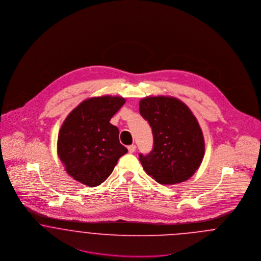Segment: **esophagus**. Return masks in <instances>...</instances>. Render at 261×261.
<instances>
[{
    "label": "esophagus",
    "instance_id": "34e87169",
    "mask_svg": "<svg viewBox=\"0 0 261 261\" xmlns=\"http://www.w3.org/2000/svg\"><path fill=\"white\" fill-rule=\"evenodd\" d=\"M135 150H136V146H135V145H131V146L128 147V151H129V152L132 153V152H134Z\"/></svg>",
    "mask_w": 261,
    "mask_h": 261
}]
</instances>
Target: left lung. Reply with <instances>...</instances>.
Segmentation results:
<instances>
[{"label": "left lung", "instance_id": "obj_1", "mask_svg": "<svg viewBox=\"0 0 261 261\" xmlns=\"http://www.w3.org/2000/svg\"><path fill=\"white\" fill-rule=\"evenodd\" d=\"M139 111L153 135L152 150L139 154L145 171L165 185L191 178L204 155V139L193 112L180 99L164 96L141 99Z\"/></svg>", "mask_w": 261, "mask_h": 261}]
</instances>
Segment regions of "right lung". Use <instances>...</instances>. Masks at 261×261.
<instances>
[{
	"mask_svg": "<svg viewBox=\"0 0 261 261\" xmlns=\"http://www.w3.org/2000/svg\"><path fill=\"white\" fill-rule=\"evenodd\" d=\"M124 103L122 97H94L83 100L65 118L58 137V154L76 181L99 186L128 151L119 142L118 128L110 123Z\"/></svg>",
	"mask_w": 261,
	"mask_h": 261,
	"instance_id": "1",
	"label": "right lung"
}]
</instances>
